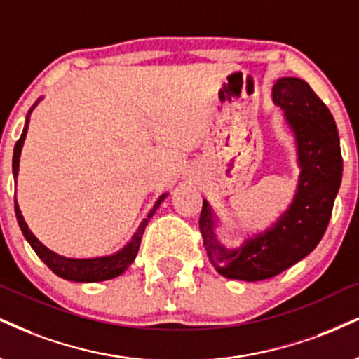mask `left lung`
I'll list each match as a JSON object with an SVG mask.
<instances>
[{
    "label": "left lung",
    "instance_id": "8db88e82",
    "mask_svg": "<svg viewBox=\"0 0 359 359\" xmlns=\"http://www.w3.org/2000/svg\"><path fill=\"white\" fill-rule=\"evenodd\" d=\"M273 102L284 111L294 137L299 167L292 201L264 231L245 234L236 248L219 241L221 219L204 198L201 232L214 269L227 279L256 280L278 276L304 259L319 244L338 196L343 158L331 111L304 80L283 76L273 85Z\"/></svg>",
    "mask_w": 359,
    "mask_h": 359
}]
</instances>
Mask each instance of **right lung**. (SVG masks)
I'll list each match as a JSON object with an SVG mask.
<instances>
[{"label": "right lung", "instance_id": "add662e5", "mask_svg": "<svg viewBox=\"0 0 359 359\" xmlns=\"http://www.w3.org/2000/svg\"><path fill=\"white\" fill-rule=\"evenodd\" d=\"M43 100V97L38 98L34 102V105L29 109L27 114V120H25V127H23V133H21L20 140L16 142L15 150H13V177L15 180H18V172H20V155H21V149H23L25 138H27V132H28V123H29V116H32V111L36 109V105ZM168 196V192L162 194L161 197L155 201V204L152 209L149 210L147 217L140 222V226L137 227V231L133 232V236L128 239V243L120 248L118 250L111 254H105V256H95V257H67L62 256V254H56L55 250H51L46 248L45 244L38 239L36 236L29 231L28 224L25 222L23 214H21L18 201L15 198V214H16V221L20 224L21 232H23L25 239L28 241V244L32 245L36 256L45 262L46 266L50 267L51 271L60 278L67 279V280H75V283H100V280H107V279H114L118 278L120 274H123L125 271L130 267V264L135 261L138 248H140V241L142 236H144V231L149 224L150 217L155 214V210L161 207V204L165 201Z\"/></svg>", "mask_w": 359, "mask_h": 359}]
</instances>
